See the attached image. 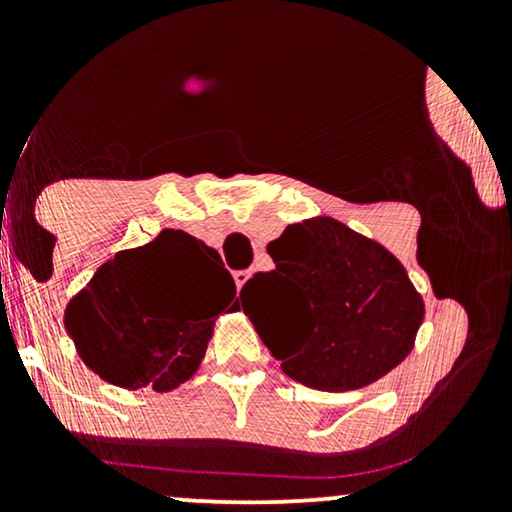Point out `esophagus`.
I'll list each match as a JSON object with an SVG mask.
<instances>
[{
	"mask_svg": "<svg viewBox=\"0 0 512 512\" xmlns=\"http://www.w3.org/2000/svg\"><path fill=\"white\" fill-rule=\"evenodd\" d=\"M233 279H236V286H238V289H243L245 281L250 279V272H248V269H238V272H233Z\"/></svg>",
	"mask_w": 512,
	"mask_h": 512,
	"instance_id": "1",
	"label": "esophagus"
}]
</instances>
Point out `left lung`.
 <instances>
[{"label": "left lung", "instance_id": "obj_1", "mask_svg": "<svg viewBox=\"0 0 512 512\" xmlns=\"http://www.w3.org/2000/svg\"><path fill=\"white\" fill-rule=\"evenodd\" d=\"M267 252L274 272L252 276L240 303L289 378L325 392L358 390L414 349L424 298L380 243L313 216L286 226ZM260 295L270 313L252 316L244 301Z\"/></svg>", "mask_w": 512, "mask_h": 512}]
</instances>
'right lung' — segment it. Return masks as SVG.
Wrapping results in <instances>:
<instances>
[{
  "mask_svg": "<svg viewBox=\"0 0 512 512\" xmlns=\"http://www.w3.org/2000/svg\"><path fill=\"white\" fill-rule=\"evenodd\" d=\"M233 298L236 284L219 252L166 228L101 264L69 301L64 327L105 383L170 392L197 373L216 317Z\"/></svg>",
  "mask_w": 512,
  "mask_h": 512,
  "instance_id": "add662e5",
  "label": "right lung"
}]
</instances>
